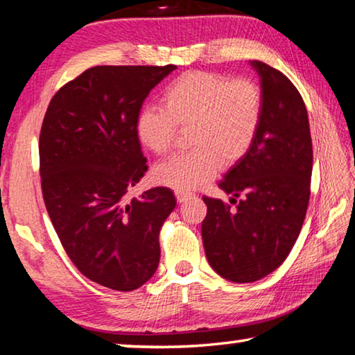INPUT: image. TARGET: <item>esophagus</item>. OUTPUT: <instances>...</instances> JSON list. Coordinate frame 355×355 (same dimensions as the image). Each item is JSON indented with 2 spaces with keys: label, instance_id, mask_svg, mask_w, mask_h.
Listing matches in <instances>:
<instances>
[{
  "label": "esophagus",
  "instance_id": "1",
  "mask_svg": "<svg viewBox=\"0 0 355 355\" xmlns=\"http://www.w3.org/2000/svg\"><path fill=\"white\" fill-rule=\"evenodd\" d=\"M192 196H194V194H192V192H189V191H180V189L175 191L177 202H180V203H183V202H186L188 199H191Z\"/></svg>",
  "mask_w": 355,
  "mask_h": 355
}]
</instances>
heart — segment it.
Segmentation results:
<instances>
[{"instance_id":"obj_1","label":"heart","mask_w":355,"mask_h":355,"mask_svg":"<svg viewBox=\"0 0 355 355\" xmlns=\"http://www.w3.org/2000/svg\"><path fill=\"white\" fill-rule=\"evenodd\" d=\"M164 107H146L137 117V136L150 152L164 156L175 147L180 130L189 152L155 167L159 184L188 191L207 183L219 166L232 167L249 152L260 130L264 95L249 78L218 71H188L163 94Z\"/></svg>"}]
</instances>
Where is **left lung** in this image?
Masks as SVG:
<instances>
[{
	"label": "left lung",
	"instance_id": "left-lung-1",
	"mask_svg": "<svg viewBox=\"0 0 355 355\" xmlns=\"http://www.w3.org/2000/svg\"><path fill=\"white\" fill-rule=\"evenodd\" d=\"M252 65L261 81L263 120L249 152L219 183L236 207L203 196L208 263L235 284L263 279L290 255L307 213L313 167L309 116L296 86L271 65Z\"/></svg>",
	"mask_w": 355,
	"mask_h": 355
}]
</instances>
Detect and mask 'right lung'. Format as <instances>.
I'll return each mask as SVG.
<instances>
[{
	"label": "right lung",
	"instance_id": "1",
	"mask_svg": "<svg viewBox=\"0 0 355 355\" xmlns=\"http://www.w3.org/2000/svg\"><path fill=\"white\" fill-rule=\"evenodd\" d=\"M175 65H97L59 89L39 137L48 216L83 275L133 291L159 263V230L175 208L164 186L128 199L147 172L137 117L144 100Z\"/></svg>",
	"mask_w": 355,
	"mask_h": 355
}]
</instances>
